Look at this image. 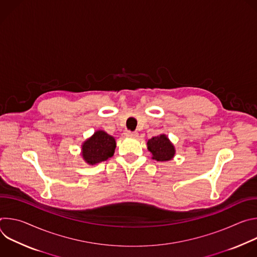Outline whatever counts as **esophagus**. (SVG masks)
Masks as SVG:
<instances>
[{
	"instance_id": "1",
	"label": "esophagus",
	"mask_w": 257,
	"mask_h": 257,
	"mask_svg": "<svg viewBox=\"0 0 257 257\" xmlns=\"http://www.w3.org/2000/svg\"><path fill=\"white\" fill-rule=\"evenodd\" d=\"M125 135H126L127 137H131V138H136V137H138V133H137V132H133V131H130V130L125 131Z\"/></svg>"
}]
</instances>
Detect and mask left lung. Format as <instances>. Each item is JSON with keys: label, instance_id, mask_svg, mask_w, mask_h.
I'll use <instances>...</instances> for the list:
<instances>
[{"label": "left lung", "instance_id": "1", "mask_svg": "<svg viewBox=\"0 0 257 257\" xmlns=\"http://www.w3.org/2000/svg\"><path fill=\"white\" fill-rule=\"evenodd\" d=\"M148 150L152 153L153 159L158 162L171 161L176 154L173 143L165 134L150 139L148 141Z\"/></svg>", "mask_w": 257, "mask_h": 257}]
</instances>
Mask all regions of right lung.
<instances>
[{
  "label": "right lung",
  "mask_w": 257,
  "mask_h": 257,
  "mask_svg": "<svg viewBox=\"0 0 257 257\" xmlns=\"http://www.w3.org/2000/svg\"><path fill=\"white\" fill-rule=\"evenodd\" d=\"M116 140L102 130H97L82 144V158L88 165H95L114 156Z\"/></svg>",
  "instance_id": "obj_1"
}]
</instances>
